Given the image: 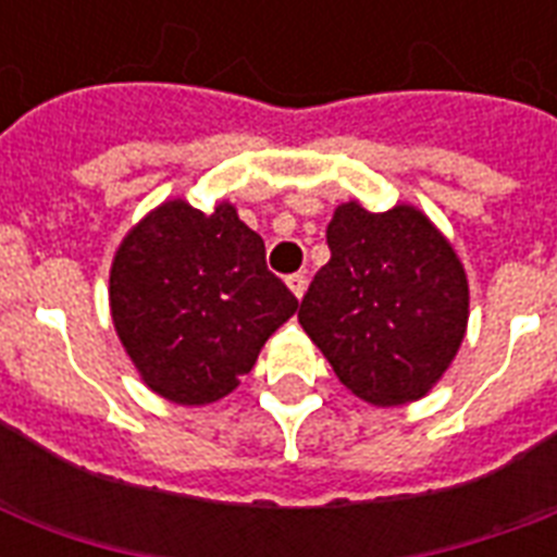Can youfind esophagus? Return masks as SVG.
Here are the masks:
<instances>
[{
  "label": "esophagus",
  "instance_id": "34e87169",
  "mask_svg": "<svg viewBox=\"0 0 557 557\" xmlns=\"http://www.w3.org/2000/svg\"><path fill=\"white\" fill-rule=\"evenodd\" d=\"M286 286H288V292H292V295L300 300V297H304V292H306V277H304V274H288Z\"/></svg>",
  "mask_w": 557,
  "mask_h": 557
}]
</instances>
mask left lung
I'll return each mask as SVG.
<instances>
[{
  "instance_id": "left-lung-1",
  "label": "left lung",
  "mask_w": 557,
  "mask_h": 557,
  "mask_svg": "<svg viewBox=\"0 0 557 557\" xmlns=\"http://www.w3.org/2000/svg\"><path fill=\"white\" fill-rule=\"evenodd\" d=\"M330 262L297 321L349 393L393 407L428 396L468 330L466 265L413 205L372 213L344 201L326 227Z\"/></svg>"
}]
</instances>
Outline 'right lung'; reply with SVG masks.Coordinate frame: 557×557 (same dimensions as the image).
<instances>
[{
	"label": "right lung",
	"mask_w": 557,
	"mask_h": 557,
	"mask_svg": "<svg viewBox=\"0 0 557 557\" xmlns=\"http://www.w3.org/2000/svg\"><path fill=\"white\" fill-rule=\"evenodd\" d=\"M109 312L141 381L173 405L225 398L297 297L265 269V245L231 201H161L121 239Z\"/></svg>",
	"instance_id": "obj_1"
}]
</instances>
